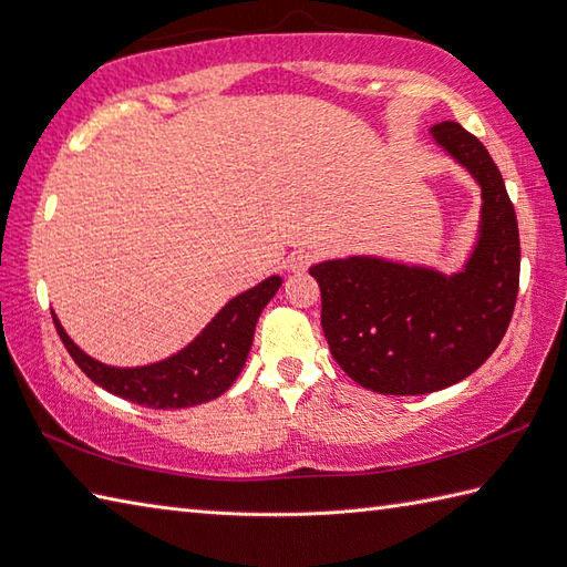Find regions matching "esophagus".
Segmentation results:
<instances>
[{"instance_id": "1", "label": "esophagus", "mask_w": 567, "mask_h": 567, "mask_svg": "<svg viewBox=\"0 0 567 567\" xmlns=\"http://www.w3.org/2000/svg\"><path fill=\"white\" fill-rule=\"evenodd\" d=\"M287 270H292V272H302V270H307L311 262H315V256H311L309 250H292L290 256H287Z\"/></svg>"}]
</instances>
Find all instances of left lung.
Returning <instances> with one entry per match:
<instances>
[{
	"instance_id": "left-lung-1",
	"label": "left lung",
	"mask_w": 567,
	"mask_h": 567,
	"mask_svg": "<svg viewBox=\"0 0 567 567\" xmlns=\"http://www.w3.org/2000/svg\"><path fill=\"white\" fill-rule=\"evenodd\" d=\"M431 136L483 189L477 244L463 270L372 256L309 268L333 360L380 394H429L473 375L507 333L519 292V226L499 167L461 124L441 122Z\"/></svg>"
}]
</instances>
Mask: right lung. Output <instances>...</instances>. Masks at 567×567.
Segmentation results:
<instances>
[{
	"label": "right lung",
	"instance_id": "1",
	"mask_svg": "<svg viewBox=\"0 0 567 567\" xmlns=\"http://www.w3.org/2000/svg\"><path fill=\"white\" fill-rule=\"evenodd\" d=\"M280 285L282 277L272 275L252 290L240 292L187 348L143 368L104 365L70 341L55 315L53 323L72 360L94 384L141 406L185 409L212 402L231 388L246 365L260 311L280 290Z\"/></svg>",
	"mask_w": 567,
	"mask_h": 567
}]
</instances>
